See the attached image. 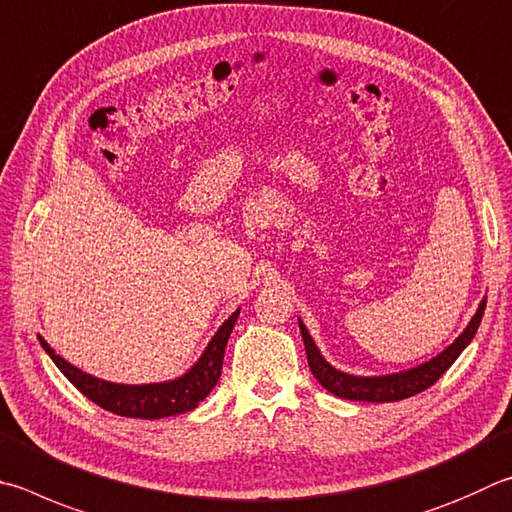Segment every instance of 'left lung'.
I'll return each mask as SVG.
<instances>
[{"label":"left lung","mask_w":512,"mask_h":512,"mask_svg":"<svg viewBox=\"0 0 512 512\" xmlns=\"http://www.w3.org/2000/svg\"><path fill=\"white\" fill-rule=\"evenodd\" d=\"M483 311H486V297L479 302L477 313L472 315L468 327L459 333V338L452 342L450 347H445L441 353H436L434 358L421 362V365L394 371V374H383V376H356L347 374L338 367H333L331 362L322 356V351L315 345L311 338L306 324L300 322L304 349H306V360H309L311 374L318 378V383L338 398H347V401H367V403H392V401H403V398H410L414 394H421L423 389L434 385L445 371L450 369L454 360L461 356V351L466 349L481 324Z\"/></svg>","instance_id":"1"}]
</instances>
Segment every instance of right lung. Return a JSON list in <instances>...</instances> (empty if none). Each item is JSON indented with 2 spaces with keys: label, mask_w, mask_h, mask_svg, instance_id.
Wrapping results in <instances>:
<instances>
[{
  "label": "right lung",
  "mask_w": 512,
  "mask_h": 512,
  "mask_svg": "<svg viewBox=\"0 0 512 512\" xmlns=\"http://www.w3.org/2000/svg\"><path fill=\"white\" fill-rule=\"evenodd\" d=\"M237 318L239 309L221 324L215 336L208 342V347L203 349L199 360L185 374L172 380H161V383L143 385L111 383V380L91 376L87 371L78 369L76 365H71V362L58 356L42 336H37V340H40L42 349L49 353L55 367L71 380L73 387H78L89 401L100 405L102 410L127 418H150V421H154V418L190 412L194 407H199L201 401H206V396L215 389L221 376L226 345Z\"/></svg>",
  "instance_id": "right-lung-1"
}]
</instances>
